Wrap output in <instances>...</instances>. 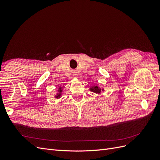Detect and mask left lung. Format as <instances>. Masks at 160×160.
Listing matches in <instances>:
<instances>
[{
	"instance_id": "8db88e82",
	"label": "left lung",
	"mask_w": 160,
	"mask_h": 160,
	"mask_svg": "<svg viewBox=\"0 0 160 160\" xmlns=\"http://www.w3.org/2000/svg\"><path fill=\"white\" fill-rule=\"evenodd\" d=\"M89 90H90L91 92H93V93H96V94H98V95L101 94V92L104 91V89H103V88H100L98 86V85H93V86H92L91 88H90Z\"/></svg>"
}]
</instances>
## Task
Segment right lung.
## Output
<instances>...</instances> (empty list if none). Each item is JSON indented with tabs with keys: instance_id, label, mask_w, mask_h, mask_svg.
Masks as SVG:
<instances>
[{
	"instance_id": "add662e5",
	"label": "right lung",
	"mask_w": 160,
	"mask_h": 160,
	"mask_svg": "<svg viewBox=\"0 0 160 160\" xmlns=\"http://www.w3.org/2000/svg\"><path fill=\"white\" fill-rule=\"evenodd\" d=\"M63 91V87L59 86V88H58V90L57 91V93L55 95V98L59 99L62 97V92Z\"/></svg>"
}]
</instances>
